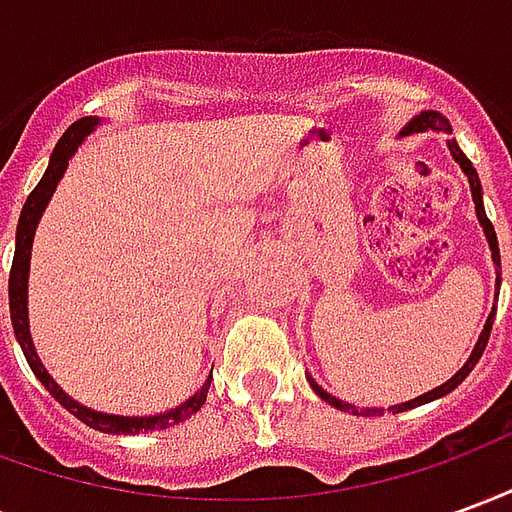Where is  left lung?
I'll return each instance as SVG.
<instances>
[{"label":"left lung","instance_id":"1","mask_svg":"<svg viewBox=\"0 0 512 512\" xmlns=\"http://www.w3.org/2000/svg\"><path fill=\"white\" fill-rule=\"evenodd\" d=\"M425 131H433V134H452V126L450 120L444 115H439V112H419L411 123H408L400 134L408 136V134H425ZM450 145V153L452 158L461 164L463 175L469 178V186H472V200H474V211H477V219H480V224H483V233L485 238H488V246H491V257H494V266H496V288H499V277H502V260H499V244H496V233H494V224L488 222V216H485V208H483V186H480V178H477V169L472 167V161L463 156V150L458 147V142L455 139H450L447 142ZM494 315L496 310H491V315H488V321H485L483 332H480V340H477V345H474L472 356L466 359V365L455 373V376L450 378V381H444L441 386H436V389H430V392H425V395L414 397V400H408V403H400V406H392L389 411H395V414H400V411H408V408H417L422 406V403H430V400H436V397H444L450 395L455 386L461 384L463 378L469 376L474 370V365L480 362V356H483L485 345H488V337H491V326H494ZM312 389H315V395L323 397L329 406L340 408V411H354V414H359V417H378V414H384L381 408H356L351 406V403H343V400H337L334 395H329L326 389H321V386L315 384L310 378Z\"/></svg>","mask_w":512,"mask_h":512}]
</instances>
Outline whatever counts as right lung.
Returning a JSON list of instances; mask_svg holds the SVG:
<instances>
[{
    "label": "right lung",
    "mask_w": 512,
    "mask_h": 512,
    "mask_svg": "<svg viewBox=\"0 0 512 512\" xmlns=\"http://www.w3.org/2000/svg\"><path fill=\"white\" fill-rule=\"evenodd\" d=\"M101 126L98 117H82L76 120L65 134L60 136V142L54 147V153L49 158V169L43 172L40 183L32 189V194L24 202V211H21V219H18L16 230V255H13V268H10V318H13V332H16V340L21 345V351L27 356L32 373L38 376V381L46 389H49L54 400L71 411L73 417L82 419L84 425L101 430V433H123V436H136V433H150V430H164L169 425H178L183 419H189L191 414H197L200 406L208 397V386H211V378L202 384V389L194 397H189L186 403H180L178 408L172 411H164V414H156V417H117V414H104V411H93V408L76 403L71 395H65L60 389V384L49 376V370L43 367V362L35 354V345H32V334H29V312H27V279H29V255H32V238H35V230H38V222L46 205H49L51 194L57 189V183L65 175L68 169V161L79 150L87 136L93 134L95 128Z\"/></svg>",
    "instance_id": "1"
}]
</instances>
